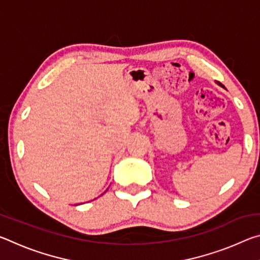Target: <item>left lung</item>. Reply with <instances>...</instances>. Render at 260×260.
Returning <instances> with one entry per match:
<instances>
[{"label": "left lung", "mask_w": 260, "mask_h": 260, "mask_svg": "<svg viewBox=\"0 0 260 260\" xmlns=\"http://www.w3.org/2000/svg\"><path fill=\"white\" fill-rule=\"evenodd\" d=\"M217 83H218V85H219V86H221V87H223V86H222V85H221V83H220V82H217Z\"/></svg>", "instance_id": "obj_1"}]
</instances>
